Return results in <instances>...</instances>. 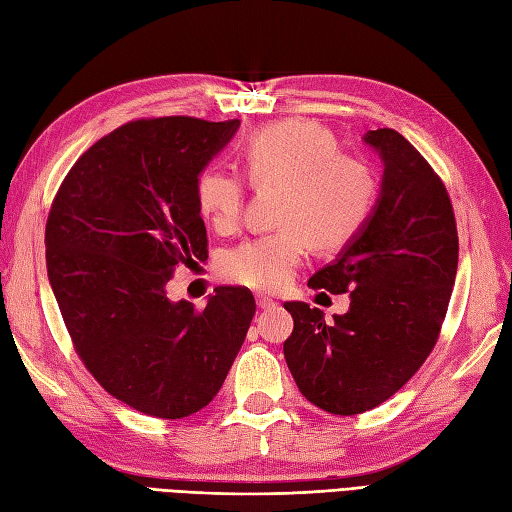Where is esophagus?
Instances as JSON below:
<instances>
[{
	"label": "esophagus",
	"mask_w": 512,
	"mask_h": 512,
	"mask_svg": "<svg viewBox=\"0 0 512 512\" xmlns=\"http://www.w3.org/2000/svg\"><path fill=\"white\" fill-rule=\"evenodd\" d=\"M257 305L261 307V310H272V307L277 305V301L270 299V296H266V294H257Z\"/></svg>",
	"instance_id": "1"
}]
</instances>
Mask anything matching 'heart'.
I'll return each mask as SVG.
<instances>
[{"instance_id":"1","label":"heart","mask_w":512,"mask_h":512,"mask_svg":"<svg viewBox=\"0 0 512 512\" xmlns=\"http://www.w3.org/2000/svg\"><path fill=\"white\" fill-rule=\"evenodd\" d=\"M246 174L257 187L283 185L277 222L283 227L246 240L222 261V272L255 290H279L301 264L310 240L323 251L347 246L368 222L377 198L371 165L340 152L329 128L307 120L270 124L242 144ZM246 183L224 168L196 178L198 209L213 229L242 220Z\"/></svg>"}]
</instances>
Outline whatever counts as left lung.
<instances>
[{
  "label": "left lung",
  "mask_w": 512,
  "mask_h": 512,
  "mask_svg": "<svg viewBox=\"0 0 512 512\" xmlns=\"http://www.w3.org/2000/svg\"><path fill=\"white\" fill-rule=\"evenodd\" d=\"M384 176L364 229L307 281L349 292V312L325 320L290 301L283 355L296 386L320 410L351 417L377 408L419 371L441 334L458 270L454 207L421 152L392 128L368 130Z\"/></svg>",
  "instance_id": "1"
}]
</instances>
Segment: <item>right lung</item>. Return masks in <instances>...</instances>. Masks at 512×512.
<instances>
[{
	"label": "right lung",
	"mask_w": 512,
	"mask_h": 512,
	"mask_svg": "<svg viewBox=\"0 0 512 512\" xmlns=\"http://www.w3.org/2000/svg\"><path fill=\"white\" fill-rule=\"evenodd\" d=\"M237 120L128 122L82 154L45 224L47 277L98 384L157 419L218 395L255 316L251 290L220 285L202 310L170 301L178 264L207 257L196 178Z\"/></svg>",
	"instance_id": "1"
}]
</instances>
